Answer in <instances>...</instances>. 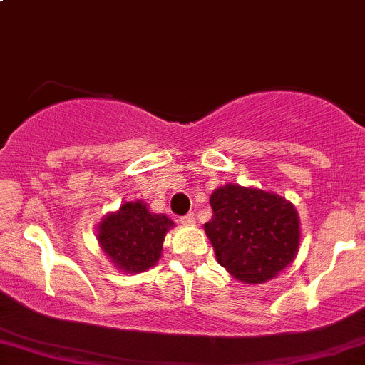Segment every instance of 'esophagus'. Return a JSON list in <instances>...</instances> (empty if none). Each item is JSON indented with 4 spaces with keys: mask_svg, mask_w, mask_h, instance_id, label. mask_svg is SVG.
<instances>
[{
    "mask_svg": "<svg viewBox=\"0 0 365 365\" xmlns=\"http://www.w3.org/2000/svg\"><path fill=\"white\" fill-rule=\"evenodd\" d=\"M195 214L193 212H190V214H186V215H182L181 217V222L182 225H187V226H191V225H195Z\"/></svg>",
    "mask_w": 365,
    "mask_h": 365,
    "instance_id": "34e87169",
    "label": "esophagus"
}]
</instances>
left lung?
Returning <instances> with one entry per match:
<instances>
[{
	"instance_id": "8db88e82",
	"label": "left lung",
	"mask_w": 365,
	"mask_h": 365,
	"mask_svg": "<svg viewBox=\"0 0 365 365\" xmlns=\"http://www.w3.org/2000/svg\"><path fill=\"white\" fill-rule=\"evenodd\" d=\"M205 222L219 264L238 280L262 284L291 264L299 247V219L275 193L226 184L210 197Z\"/></svg>"
}]
</instances>
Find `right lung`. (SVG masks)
<instances>
[{
	"instance_id": "1",
	"label": "right lung",
	"mask_w": 365,
	"mask_h": 365,
	"mask_svg": "<svg viewBox=\"0 0 365 365\" xmlns=\"http://www.w3.org/2000/svg\"><path fill=\"white\" fill-rule=\"evenodd\" d=\"M172 226V219L151 214L143 202H125L118 212L104 217L97 240L120 269L139 273L158 261L163 238Z\"/></svg>"
}]
</instances>
